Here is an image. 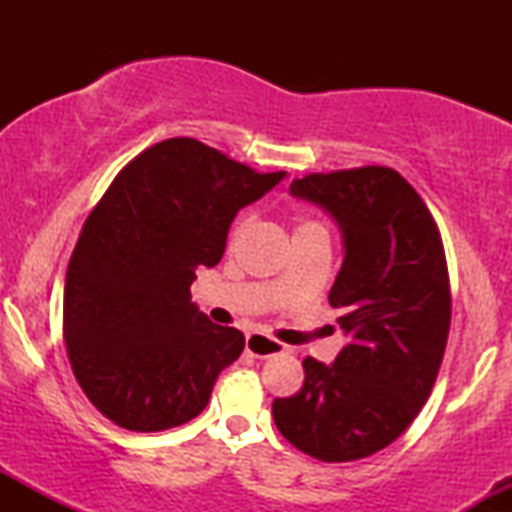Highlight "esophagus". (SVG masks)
I'll use <instances>...</instances> for the list:
<instances>
[{
    "label": "esophagus",
    "instance_id": "obj_1",
    "mask_svg": "<svg viewBox=\"0 0 512 512\" xmlns=\"http://www.w3.org/2000/svg\"><path fill=\"white\" fill-rule=\"evenodd\" d=\"M286 346L281 342H276V339L267 337V334H248V339H245V351H248L250 356L255 358H269V356H276V354H284Z\"/></svg>",
    "mask_w": 512,
    "mask_h": 512
}]
</instances>
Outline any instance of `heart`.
I'll use <instances>...</instances> for the list:
<instances>
[{
    "label": "heart",
    "instance_id": "heart-1",
    "mask_svg": "<svg viewBox=\"0 0 512 512\" xmlns=\"http://www.w3.org/2000/svg\"><path fill=\"white\" fill-rule=\"evenodd\" d=\"M243 226H245V219H238L236 226H233V233H236V236H238V233L243 231Z\"/></svg>",
    "mask_w": 512,
    "mask_h": 512
}]
</instances>
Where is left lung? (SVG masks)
Instances as JSON below:
<instances>
[{
    "instance_id": "left-lung-1",
    "label": "left lung",
    "mask_w": 512,
    "mask_h": 512,
    "mask_svg": "<svg viewBox=\"0 0 512 512\" xmlns=\"http://www.w3.org/2000/svg\"><path fill=\"white\" fill-rule=\"evenodd\" d=\"M291 195L325 209L342 231L330 305L349 342L332 366L305 358V383L274 399V424L315 460H361L407 431L438 378L452 308L443 240L424 199L392 168L310 173L291 182Z\"/></svg>"
}]
</instances>
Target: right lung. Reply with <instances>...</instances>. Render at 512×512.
<instances>
[{
  "mask_svg": "<svg viewBox=\"0 0 512 512\" xmlns=\"http://www.w3.org/2000/svg\"><path fill=\"white\" fill-rule=\"evenodd\" d=\"M286 178L175 137L117 173L91 211L64 284V342L91 404L127 431L187 424L240 356L243 332L190 301L243 207Z\"/></svg>",
  "mask_w": 512,
  "mask_h": 512,
  "instance_id": "add662e5",
  "label": "right lung"
}]
</instances>
